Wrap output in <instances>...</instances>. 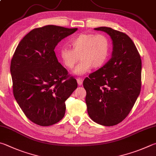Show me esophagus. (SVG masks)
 I'll list each match as a JSON object with an SVG mask.
<instances>
[{
	"instance_id": "esophagus-1",
	"label": "esophagus",
	"mask_w": 156,
	"mask_h": 156,
	"mask_svg": "<svg viewBox=\"0 0 156 156\" xmlns=\"http://www.w3.org/2000/svg\"><path fill=\"white\" fill-rule=\"evenodd\" d=\"M83 78H80V77H78L77 78V83L78 84V85H81V84H83Z\"/></svg>"
}]
</instances>
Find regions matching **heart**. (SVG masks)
<instances>
[{
	"instance_id": "b5f03b06",
	"label": "heart",
	"mask_w": 156,
	"mask_h": 156,
	"mask_svg": "<svg viewBox=\"0 0 156 156\" xmlns=\"http://www.w3.org/2000/svg\"><path fill=\"white\" fill-rule=\"evenodd\" d=\"M72 49L63 48L60 57L67 68L72 69L81 59L75 73L82 75L91 67L100 68L108 61L110 51L109 38L104 34L81 33L71 41Z\"/></svg>"
}]
</instances>
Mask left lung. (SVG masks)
Here are the masks:
<instances>
[{
  "label": "left lung",
  "mask_w": 156,
  "mask_h": 156,
  "mask_svg": "<svg viewBox=\"0 0 156 156\" xmlns=\"http://www.w3.org/2000/svg\"><path fill=\"white\" fill-rule=\"evenodd\" d=\"M95 30L111 37L112 57L83 81L90 118L98 124L112 126L127 117L141 89L142 63L135 44L126 33L109 27Z\"/></svg>",
  "instance_id": "8db88e82"
}]
</instances>
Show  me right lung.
<instances>
[{"label":"right lung","instance_id":"add662e5","mask_svg":"<svg viewBox=\"0 0 156 156\" xmlns=\"http://www.w3.org/2000/svg\"><path fill=\"white\" fill-rule=\"evenodd\" d=\"M77 29L55 25L34 29L20 41L11 58L14 98L37 125L49 126L61 121L66 101L78 87L55 52L58 42Z\"/></svg>","mask_w":156,"mask_h":156}]
</instances>
